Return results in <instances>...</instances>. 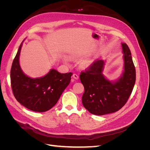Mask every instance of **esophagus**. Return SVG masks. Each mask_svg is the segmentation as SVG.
<instances>
[{
	"label": "esophagus",
	"instance_id": "esophagus-1",
	"mask_svg": "<svg viewBox=\"0 0 150 150\" xmlns=\"http://www.w3.org/2000/svg\"><path fill=\"white\" fill-rule=\"evenodd\" d=\"M72 78H73V79H79V75L78 74H74L73 75H72Z\"/></svg>",
	"mask_w": 150,
	"mask_h": 150
}]
</instances>
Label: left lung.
Listing matches in <instances>:
<instances>
[{"label": "left lung", "mask_w": 150, "mask_h": 150, "mask_svg": "<svg viewBox=\"0 0 150 150\" xmlns=\"http://www.w3.org/2000/svg\"><path fill=\"white\" fill-rule=\"evenodd\" d=\"M124 53V72L115 82H111L102 74L104 62H93L79 76L84 86L82 97L84 107L95 115H104L120 110L128 101L136 81V69L128 45L122 43Z\"/></svg>", "instance_id": "1"}]
</instances>
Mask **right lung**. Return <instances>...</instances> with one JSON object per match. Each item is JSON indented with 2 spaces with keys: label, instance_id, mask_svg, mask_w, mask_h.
Masks as SVG:
<instances>
[{
  "label": "right lung",
  "instance_id": "add662e5",
  "mask_svg": "<svg viewBox=\"0 0 150 150\" xmlns=\"http://www.w3.org/2000/svg\"><path fill=\"white\" fill-rule=\"evenodd\" d=\"M22 43L13 61L11 82L13 96L22 106L35 112H45L58 101L62 93L69 84L72 72L61 74L51 69L44 77L33 79L22 72L19 55Z\"/></svg>",
  "mask_w": 150,
  "mask_h": 150
}]
</instances>
